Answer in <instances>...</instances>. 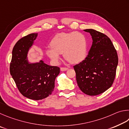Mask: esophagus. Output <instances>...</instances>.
I'll return each instance as SVG.
<instances>
[{"mask_svg": "<svg viewBox=\"0 0 129 129\" xmlns=\"http://www.w3.org/2000/svg\"><path fill=\"white\" fill-rule=\"evenodd\" d=\"M69 69L67 67H61L60 68V71H66L68 70Z\"/></svg>", "mask_w": 129, "mask_h": 129, "instance_id": "esophagus-1", "label": "esophagus"}]
</instances>
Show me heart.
<instances>
[{
    "mask_svg": "<svg viewBox=\"0 0 129 129\" xmlns=\"http://www.w3.org/2000/svg\"><path fill=\"white\" fill-rule=\"evenodd\" d=\"M51 48L46 50L47 55L57 63L60 54L71 63H78L85 58L87 51V40L84 34L76 31L60 33L52 38Z\"/></svg>",
    "mask_w": 129,
    "mask_h": 129,
    "instance_id": "heart-1",
    "label": "heart"
}]
</instances>
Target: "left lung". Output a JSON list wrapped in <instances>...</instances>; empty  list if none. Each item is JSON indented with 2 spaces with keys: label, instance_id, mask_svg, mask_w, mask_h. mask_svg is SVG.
Instances as JSON below:
<instances>
[{
  "label": "left lung",
  "instance_id": "8db88e82",
  "mask_svg": "<svg viewBox=\"0 0 129 129\" xmlns=\"http://www.w3.org/2000/svg\"><path fill=\"white\" fill-rule=\"evenodd\" d=\"M93 42L84 60L74 66L78 85L83 93L96 96L112 86L116 74L118 55L107 35L94 29L84 30Z\"/></svg>",
  "mask_w": 129,
  "mask_h": 129
}]
</instances>
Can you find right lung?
Returning a JSON list of instances; mask_svg holds the SVG:
<instances>
[{
    "label": "right lung",
    "instance_id": "1",
    "mask_svg": "<svg viewBox=\"0 0 129 129\" xmlns=\"http://www.w3.org/2000/svg\"><path fill=\"white\" fill-rule=\"evenodd\" d=\"M37 33L24 36L16 42L12 50L10 74L22 95L35 100L47 98L54 91L55 80L59 67L47 65L41 60L30 64L26 59L29 49Z\"/></svg>",
    "mask_w": 129,
    "mask_h": 129
}]
</instances>
